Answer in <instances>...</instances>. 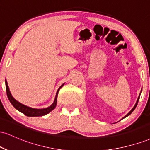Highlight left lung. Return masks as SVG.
<instances>
[{
  "label": "left lung",
  "mask_w": 150,
  "mask_h": 150,
  "mask_svg": "<svg viewBox=\"0 0 150 150\" xmlns=\"http://www.w3.org/2000/svg\"><path fill=\"white\" fill-rule=\"evenodd\" d=\"M140 96H139V97H138V99H137V102H136V104H135V106H134V107L132 108V110H131V111H130V112H129V113H128V114H127V115H126V116H125L124 117V118H125V117H127V116H129V115H130V113H131L132 112V111H134V109H135V108H136V106H137V103H138L139 99H140Z\"/></svg>",
  "instance_id": "left-lung-1"
}]
</instances>
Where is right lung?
I'll return each instance as SVG.
<instances>
[{"mask_svg":"<svg viewBox=\"0 0 150 150\" xmlns=\"http://www.w3.org/2000/svg\"><path fill=\"white\" fill-rule=\"evenodd\" d=\"M63 85H61V87H59V89H58L57 93H56V98H55V100L53 101V103L49 107L46 108H42V109H37V108H32L30 107H28V106H25V105H23L20 104V102H18V101H16L14 98L13 97V96L10 94V92L9 90V87H8V82L6 80V92H7V96H8V99L10 101L12 105H13L14 107L16 108L17 110H18L19 111L22 112V113L25 115L27 116H44V115L47 114L49 112H51L52 110H53L56 107V104H57V97L58 94V91L60 90V89L63 87Z\"/></svg>","mask_w":150,"mask_h":150,"instance_id":"add662e5","label":"right lung"}]
</instances>
